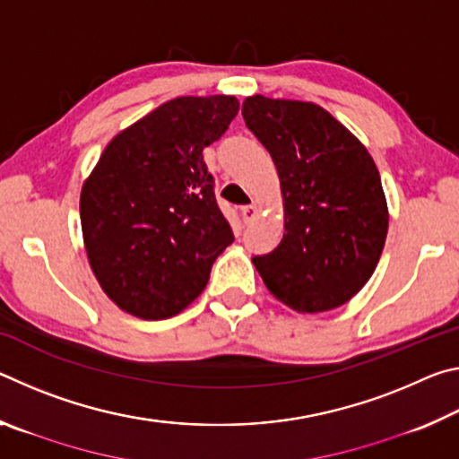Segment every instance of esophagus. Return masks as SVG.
<instances>
[{"label": "esophagus", "instance_id": "1", "mask_svg": "<svg viewBox=\"0 0 459 459\" xmlns=\"http://www.w3.org/2000/svg\"><path fill=\"white\" fill-rule=\"evenodd\" d=\"M240 212H243V219H245V222H251V221H255V216H257V206L255 204H247V206H243L240 208Z\"/></svg>", "mask_w": 459, "mask_h": 459}]
</instances>
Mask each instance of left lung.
Wrapping results in <instances>:
<instances>
[{
  "label": "left lung",
  "instance_id": "8db88e82",
  "mask_svg": "<svg viewBox=\"0 0 459 459\" xmlns=\"http://www.w3.org/2000/svg\"><path fill=\"white\" fill-rule=\"evenodd\" d=\"M243 117L273 158L283 194V237L253 257L263 283L295 312L340 307L375 273L385 247L388 211L375 161L314 103L253 95Z\"/></svg>",
  "mask_w": 459,
  "mask_h": 459
}]
</instances>
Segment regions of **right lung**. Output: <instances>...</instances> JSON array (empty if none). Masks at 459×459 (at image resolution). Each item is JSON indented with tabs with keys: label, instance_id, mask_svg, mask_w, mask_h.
<instances>
[{
	"label": "right lung",
	"instance_id": "obj_1",
	"mask_svg": "<svg viewBox=\"0 0 459 459\" xmlns=\"http://www.w3.org/2000/svg\"><path fill=\"white\" fill-rule=\"evenodd\" d=\"M238 113L229 95L178 97L115 135L81 192L84 248L103 291L143 320L180 314L235 235L202 158Z\"/></svg>",
	"mask_w": 459,
	"mask_h": 459
}]
</instances>
